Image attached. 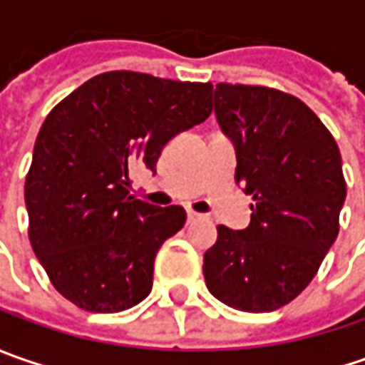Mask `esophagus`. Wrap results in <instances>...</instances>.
Masks as SVG:
<instances>
[{
	"instance_id": "esophagus-1",
	"label": "esophagus",
	"mask_w": 365,
	"mask_h": 365,
	"mask_svg": "<svg viewBox=\"0 0 365 365\" xmlns=\"http://www.w3.org/2000/svg\"><path fill=\"white\" fill-rule=\"evenodd\" d=\"M199 219H203V215L197 213V211H189V213H187V221H189V223H195V221H199Z\"/></svg>"
}]
</instances>
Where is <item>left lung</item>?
Instances as JSON below:
<instances>
[{"mask_svg": "<svg viewBox=\"0 0 365 365\" xmlns=\"http://www.w3.org/2000/svg\"><path fill=\"white\" fill-rule=\"evenodd\" d=\"M215 118L235 150V182L254 199L245 230L217 227L203 256L209 292L245 313H270L315 278L339 233L341 154L301 99L219 83Z\"/></svg>", "mask_w": 365, "mask_h": 365, "instance_id": "8db88e82", "label": "left lung"}]
</instances>
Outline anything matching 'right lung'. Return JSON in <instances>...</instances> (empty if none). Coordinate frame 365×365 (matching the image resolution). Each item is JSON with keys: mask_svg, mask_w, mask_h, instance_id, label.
Returning a JSON list of instances; mask_svg holds the SVG:
<instances>
[{"mask_svg": "<svg viewBox=\"0 0 365 365\" xmlns=\"http://www.w3.org/2000/svg\"><path fill=\"white\" fill-rule=\"evenodd\" d=\"M211 91V83L111 71L50 111L24 197L32 250L64 299L120 313L150 294L156 252L187 213L138 199L132 175L156 173L164 144L209 118Z\"/></svg>", "mask_w": 365, "mask_h": 365, "instance_id": "1", "label": "right lung"}]
</instances>
